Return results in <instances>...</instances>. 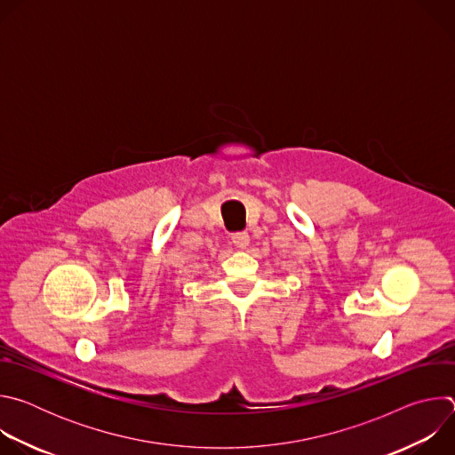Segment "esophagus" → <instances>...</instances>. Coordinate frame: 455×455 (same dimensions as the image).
Returning a JSON list of instances; mask_svg holds the SVG:
<instances>
[{
    "label": "esophagus",
    "mask_w": 455,
    "mask_h": 455,
    "mask_svg": "<svg viewBox=\"0 0 455 455\" xmlns=\"http://www.w3.org/2000/svg\"><path fill=\"white\" fill-rule=\"evenodd\" d=\"M232 243H234L237 248H244V246H248V243H250V235H248V232H244V230H241V232H234V234H232Z\"/></svg>",
    "instance_id": "34e87169"
}]
</instances>
